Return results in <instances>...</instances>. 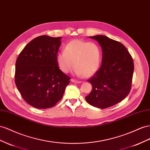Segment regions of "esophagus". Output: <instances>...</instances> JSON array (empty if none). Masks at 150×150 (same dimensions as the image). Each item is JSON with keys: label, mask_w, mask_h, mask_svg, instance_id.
<instances>
[{"label": "esophagus", "mask_w": 150, "mask_h": 150, "mask_svg": "<svg viewBox=\"0 0 150 150\" xmlns=\"http://www.w3.org/2000/svg\"><path fill=\"white\" fill-rule=\"evenodd\" d=\"M71 81L72 83H81V81H80L76 80V79H71Z\"/></svg>", "instance_id": "esophagus-1"}]
</instances>
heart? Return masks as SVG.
Segmentation results:
<instances>
[{
	"label": "heart",
	"mask_w": 150,
	"mask_h": 150,
	"mask_svg": "<svg viewBox=\"0 0 150 150\" xmlns=\"http://www.w3.org/2000/svg\"><path fill=\"white\" fill-rule=\"evenodd\" d=\"M101 59L102 52L99 46L81 40L69 42L64 51L56 56L57 64L62 72L67 74L74 67L75 74L84 78L90 77L98 71Z\"/></svg>",
	"instance_id": "1"
}]
</instances>
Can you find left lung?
<instances>
[{"label": "left lung", "mask_w": 150, "mask_h": 150, "mask_svg": "<svg viewBox=\"0 0 150 150\" xmlns=\"http://www.w3.org/2000/svg\"><path fill=\"white\" fill-rule=\"evenodd\" d=\"M99 43L102 50V66L88 79L92 85L85 97L91 105L106 108L119 103L131 89L134 72L132 56L123 44L103 35L90 36Z\"/></svg>", "instance_id": "left-lung-1"}]
</instances>
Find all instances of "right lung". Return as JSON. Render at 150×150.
Listing matches in <instances>:
<instances>
[{"mask_svg": "<svg viewBox=\"0 0 150 150\" xmlns=\"http://www.w3.org/2000/svg\"><path fill=\"white\" fill-rule=\"evenodd\" d=\"M61 37L40 36L23 48L16 62L15 83L26 102L48 108L62 99L70 78L56 62Z\"/></svg>", "mask_w": 150, "mask_h": 150, "instance_id": "1", "label": "right lung"}]
</instances>
